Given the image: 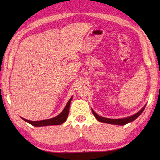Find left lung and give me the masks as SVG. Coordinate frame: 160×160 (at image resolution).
<instances>
[{"label": "left lung", "mask_w": 160, "mask_h": 160, "mask_svg": "<svg viewBox=\"0 0 160 160\" xmlns=\"http://www.w3.org/2000/svg\"><path fill=\"white\" fill-rule=\"evenodd\" d=\"M144 108H145V107L142 108V109L138 112V113L132 115V116L126 118H122V119H109L107 118H103V117L100 116V115H98L96 113H95L93 109H92V112H93V114L94 115V116L96 118L97 120L101 122H104V123H107V124H117V125H125L126 124L128 123V122H131L135 120V119L140 116V115L142 113V112H143Z\"/></svg>", "instance_id": "obj_1"}]
</instances>
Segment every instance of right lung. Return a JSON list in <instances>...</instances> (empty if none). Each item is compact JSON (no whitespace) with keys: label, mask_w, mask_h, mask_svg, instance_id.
<instances>
[{"label":"right lung","mask_w":160,"mask_h":160,"mask_svg":"<svg viewBox=\"0 0 160 160\" xmlns=\"http://www.w3.org/2000/svg\"><path fill=\"white\" fill-rule=\"evenodd\" d=\"M72 100V97L70 98V100L68 101L67 104H66L65 107H64V110L61 112V113H60L58 116L52 118V119H49V120H41V121H30L28 120H26L25 118L22 119L23 120H25V122H28L30 124H32L34 127H43V126H49V125H59V124H62L64 123V122L66 121L68 114H69V106L71 104V101Z\"/></svg>","instance_id":"1"}]
</instances>
